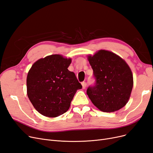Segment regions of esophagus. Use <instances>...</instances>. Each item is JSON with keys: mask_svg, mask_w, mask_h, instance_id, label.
Wrapping results in <instances>:
<instances>
[{"mask_svg": "<svg viewBox=\"0 0 153 153\" xmlns=\"http://www.w3.org/2000/svg\"><path fill=\"white\" fill-rule=\"evenodd\" d=\"M82 88L85 89L86 88V86H87V84H86L85 82H82Z\"/></svg>", "mask_w": 153, "mask_h": 153, "instance_id": "34e87169", "label": "esophagus"}]
</instances>
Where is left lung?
<instances>
[{
  "mask_svg": "<svg viewBox=\"0 0 153 153\" xmlns=\"http://www.w3.org/2000/svg\"><path fill=\"white\" fill-rule=\"evenodd\" d=\"M88 61L96 79L87 94L99 110L111 112L121 109L128 102L133 87L131 70L124 60L114 53L100 50Z\"/></svg>",
  "mask_w": 153,
  "mask_h": 153,
  "instance_id": "1",
  "label": "left lung"
}]
</instances>
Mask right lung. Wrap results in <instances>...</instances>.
Wrapping results in <instances>:
<instances>
[{"label":"right lung","instance_id":"right-lung-1","mask_svg":"<svg viewBox=\"0 0 153 153\" xmlns=\"http://www.w3.org/2000/svg\"><path fill=\"white\" fill-rule=\"evenodd\" d=\"M71 59L54 54L39 59L27 77V93L42 115L56 117L69 109L77 89L82 88L75 74L68 68Z\"/></svg>","mask_w":153,"mask_h":153}]
</instances>
